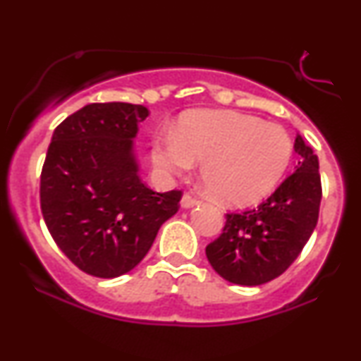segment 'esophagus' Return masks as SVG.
Segmentation results:
<instances>
[{"instance_id":"1","label":"esophagus","mask_w":361,"mask_h":361,"mask_svg":"<svg viewBox=\"0 0 361 361\" xmlns=\"http://www.w3.org/2000/svg\"><path fill=\"white\" fill-rule=\"evenodd\" d=\"M197 204L198 200L193 197V195L185 193L183 197H181V207H183V209H192V207H195Z\"/></svg>"}]
</instances>
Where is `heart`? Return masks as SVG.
Segmentation results:
<instances>
[{
	"label": "heart",
	"mask_w": 361,
	"mask_h": 361,
	"mask_svg": "<svg viewBox=\"0 0 361 361\" xmlns=\"http://www.w3.org/2000/svg\"><path fill=\"white\" fill-rule=\"evenodd\" d=\"M292 156L285 128L235 111H190L176 132L161 130L152 140V161L161 171H186L202 159L207 188L231 205L267 197L287 173Z\"/></svg>",
	"instance_id": "heart-1"
}]
</instances>
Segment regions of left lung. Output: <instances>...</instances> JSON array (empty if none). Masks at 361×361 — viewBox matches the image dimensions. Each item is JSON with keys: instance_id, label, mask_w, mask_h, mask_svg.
<instances>
[{"instance_id": "left-lung-1", "label": "left lung", "mask_w": 361, "mask_h": 361, "mask_svg": "<svg viewBox=\"0 0 361 361\" xmlns=\"http://www.w3.org/2000/svg\"><path fill=\"white\" fill-rule=\"evenodd\" d=\"M300 156L295 171L263 204L226 215L222 234L205 247L207 258L231 283H267L280 276L316 229L322 188L319 159L300 135L293 144Z\"/></svg>"}]
</instances>
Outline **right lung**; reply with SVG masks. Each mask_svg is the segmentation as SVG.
Returning <instances> with one entry per match:
<instances>
[{"mask_svg": "<svg viewBox=\"0 0 361 361\" xmlns=\"http://www.w3.org/2000/svg\"><path fill=\"white\" fill-rule=\"evenodd\" d=\"M149 110L91 103L56 127L40 175V209L61 251L88 275L115 279L142 261L181 192L139 178L134 137Z\"/></svg>", "mask_w": 361, "mask_h": 361, "instance_id": "1", "label": "right lung"}]
</instances>
